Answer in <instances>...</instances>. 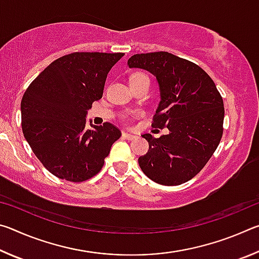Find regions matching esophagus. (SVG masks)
Listing matches in <instances>:
<instances>
[{
    "mask_svg": "<svg viewBox=\"0 0 259 259\" xmlns=\"http://www.w3.org/2000/svg\"><path fill=\"white\" fill-rule=\"evenodd\" d=\"M122 136H123V137H124L125 139H129V140L134 139V138L136 137L135 135H131V134H128V133H123V134H122Z\"/></svg>",
    "mask_w": 259,
    "mask_h": 259,
    "instance_id": "esophagus-1",
    "label": "esophagus"
}]
</instances>
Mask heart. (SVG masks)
<instances>
[{
  "label": "heart",
  "mask_w": 259,
  "mask_h": 259,
  "mask_svg": "<svg viewBox=\"0 0 259 259\" xmlns=\"http://www.w3.org/2000/svg\"><path fill=\"white\" fill-rule=\"evenodd\" d=\"M142 76H145V74H143V73H135V74H133V75H131V78L130 80H135V78H138V77H142Z\"/></svg>",
  "instance_id": "b5f03b06"
}]
</instances>
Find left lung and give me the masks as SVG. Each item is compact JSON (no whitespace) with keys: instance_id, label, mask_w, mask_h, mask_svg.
<instances>
[{"instance_id":"obj_1","label":"left lung","mask_w":259,"mask_h":259,"mask_svg":"<svg viewBox=\"0 0 259 259\" xmlns=\"http://www.w3.org/2000/svg\"><path fill=\"white\" fill-rule=\"evenodd\" d=\"M128 65L156 77L161 100L152 126L169 130L159 138L143 135L150 148L138 159L139 166L161 185L188 182L203 169L222 139L225 111L221 94L202 68L169 52L134 55Z\"/></svg>"}]
</instances>
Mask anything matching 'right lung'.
<instances>
[{
  "mask_svg": "<svg viewBox=\"0 0 259 259\" xmlns=\"http://www.w3.org/2000/svg\"><path fill=\"white\" fill-rule=\"evenodd\" d=\"M124 54L73 52L60 57L26 89L21 128L35 156L56 177L88 181L102 170L121 131L109 122L85 125L88 109L103 97L107 74Z\"/></svg>",
  "mask_w": 259,
  "mask_h": 259,
  "instance_id": "obj_1",
  "label": "right lung"
}]
</instances>
